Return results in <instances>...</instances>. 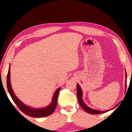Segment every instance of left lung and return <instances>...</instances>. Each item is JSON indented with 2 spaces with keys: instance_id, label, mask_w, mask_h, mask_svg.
<instances>
[{
  "instance_id": "8db88e82",
  "label": "left lung",
  "mask_w": 132,
  "mask_h": 132,
  "mask_svg": "<svg viewBox=\"0 0 132 132\" xmlns=\"http://www.w3.org/2000/svg\"><path fill=\"white\" fill-rule=\"evenodd\" d=\"M125 74H126L125 75V76H126V80H125V81H125V89H126L127 75H126V70H125ZM77 98H78V100H79L80 105L81 106V108L83 109L85 111H86L87 112H88V113H90V114H101V113L106 112L111 110V109H109V110H106V111H98V110H96V109L91 108L87 105L84 103L83 100H82V91L81 87H80V86L78 84H77ZM117 105H118V104ZM116 106L114 107V108H115Z\"/></svg>"
}]
</instances>
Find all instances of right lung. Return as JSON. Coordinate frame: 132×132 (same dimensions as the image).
Segmentation results:
<instances>
[{
	"mask_svg": "<svg viewBox=\"0 0 132 132\" xmlns=\"http://www.w3.org/2000/svg\"><path fill=\"white\" fill-rule=\"evenodd\" d=\"M7 87L12 100L14 102V103L17 105V106L19 107V108L26 115L34 118L48 117V116L52 114L55 110L56 107L58 95H59V91L61 90V88L57 89V90L53 94L52 102L47 106L42 108H34L29 106H27L16 97L10 83V66H9V68L7 76Z\"/></svg>",
	"mask_w": 132,
	"mask_h": 132,
	"instance_id": "obj_1",
	"label": "right lung"
}]
</instances>
